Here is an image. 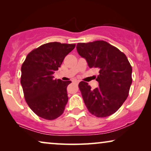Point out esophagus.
<instances>
[{
    "mask_svg": "<svg viewBox=\"0 0 151 151\" xmlns=\"http://www.w3.org/2000/svg\"><path fill=\"white\" fill-rule=\"evenodd\" d=\"M73 82H74V83H76V84H78L80 82V81H79V80H74Z\"/></svg>",
    "mask_w": 151,
    "mask_h": 151,
    "instance_id": "obj_1",
    "label": "esophagus"
}]
</instances>
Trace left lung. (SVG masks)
I'll return each mask as SVG.
<instances>
[{
	"instance_id": "left-lung-1",
	"label": "left lung",
	"mask_w": 151,
	"mask_h": 151,
	"mask_svg": "<svg viewBox=\"0 0 151 151\" xmlns=\"http://www.w3.org/2000/svg\"><path fill=\"white\" fill-rule=\"evenodd\" d=\"M78 53L88 67L99 69V86L91 89L87 82L79 83L88 111L106 117L116 112L127 100L132 83V67L124 53L104 40L78 43Z\"/></svg>"
}]
</instances>
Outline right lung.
<instances>
[{"label": "right lung", "instance_id": "right-lung-1", "mask_svg": "<svg viewBox=\"0 0 151 151\" xmlns=\"http://www.w3.org/2000/svg\"><path fill=\"white\" fill-rule=\"evenodd\" d=\"M75 44L49 42L32 50L21 67V83L29 108L43 119L52 120L60 116L68 102L67 87L71 81L53 79L66 55Z\"/></svg>", "mask_w": 151, "mask_h": 151}]
</instances>
